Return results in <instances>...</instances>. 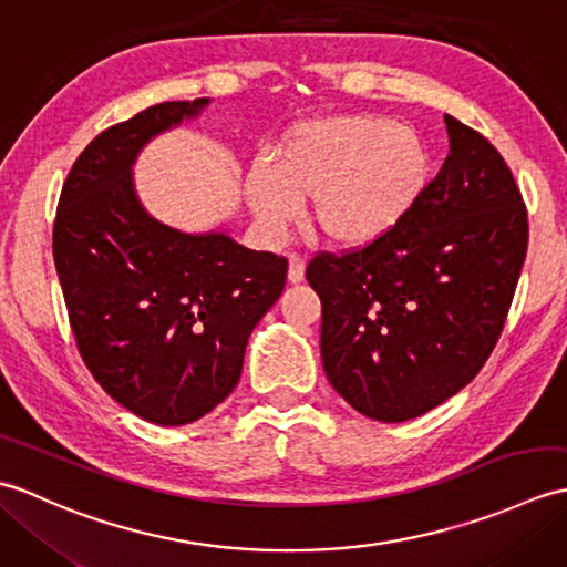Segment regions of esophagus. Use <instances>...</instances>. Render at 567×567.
<instances>
[{
    "instance_id": "obj_1",
    "label": "esophagus",
    "mask_w": 567,
    "mask_h": 567,
    "mask_svg": "<svg viewBox=\"0 0 567 567\" xmlns=\"http://www.w3.org/2000/svg\"><path fill=\"white\" fill-rule=\"evenodd\" d=\"M287 280L292 285L305 280V260L299 256H290V265H287Z\"/></svg>"
}]
</instances>
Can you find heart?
Masks as SVG:
<instances>
[{
  "mask_svg": "<svg viewBox=\"0 0 567 567\" xmlns=\"http://www.w3.org/2000/svg\"><path fill=\"white\" fill-rule=\"evenodd\" d=\"M431 158L414 128L378 114L299 122L280 136L272 167L256 163L244 195L260 234L277 244L311 199L331 244L370 246L392 234L424 197Z\"/></svg>",
  "mask_w": 567,
  "mask_h": 567,
  "instance_id": "1",
  "label": "heart"
}]
</instances>
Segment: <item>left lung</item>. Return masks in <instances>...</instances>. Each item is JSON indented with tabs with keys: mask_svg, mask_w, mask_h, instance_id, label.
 <instances>
[{
	"mask_svg": "<svg viewBox=\"0 0 567 567\" xmlns=\"http://www.w3.org/2000/svg\"><path fill=\"white\" fill-rule=\"evenodd\" d=\"M451 153L414 212L360 250L319 252L321 360L343 400L384 424L461 392L507 321L526 258L522 192L492 143L445 114Z\"/></svg>",
	"mask_w": 567,
	"mask_h": 567,
	"instance_id": "8db88e82",
	"label": "left lung"
}]
</instances>
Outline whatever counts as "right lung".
Instances as JSON below:
<instances>
[{"label": "right lung", "mask_w": 567, "mask_h": 567, "mask_svg": "<svg viewBox=\"0 0 567 567\" xmlns=\"http://www.w3.org/2000/svg\"><path fill=\"white\" fill-rule=\"evenodd\" d=\"M207 97L148 106L102 131L72 165L53 258L78 351L106 394L158 426H183L234 392L250 331L285 290L287 260L226 231L185 234L155 219L134 163Z\"/></svg>", "instance_id": "1"}]
</instances>
